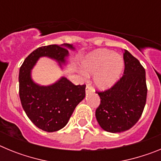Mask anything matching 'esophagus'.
I'll return each instance as SVG.
<instances>
[{"label": "esophagus", "instance_id": "34e87169", "mask_svg": "<svg viewBox=\"0 0 161 161\" xmlns=\"http://www.w3.org/2000/svg\"><path fill=\"white\" fill-rule=\"evenodd\" d=\"M91 91H92V88L90 87V85H86V88H85V92H86V93H90Z\"/></svg>", "mask_w": 161, "mask_h": 161}]
</instances>
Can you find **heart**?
Wrapping results in <instances>:
<instances>
[{
    "label": "heart",
    "mask_w": 161,
    "mask_h": 161,
    "mask_svg": "<svg viewBox=\"0 0 161 161\" xmlns=\"http://www.w3.org/2000/svg\"><path fill=\"white\" fill-rule=\"evenodd\" d=\"M82 66L86 73L95 75V86L100 90H106L119 79L124 68V60L110 50L98 49L85 57Z\"/></svg>",
    "instance_id": "heart-1"
}]
</instances>
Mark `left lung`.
<instances>
[{
	"mask_svg": "<svg viewBox=\"0 0 161 161\" xmlns=\"http://www.w3.org/2000/svg\"><path fill=\"white\" fill-rule=\"evenodd\" d=\"M123 76L110 89L97 92L101 103L96 119L104 130L120 133L131 128L141 117L147 99L145 69L126 50Z\"/></svg>",
	"mask_w": 161,
	"mask_h": 161,
	"instance_id": "obj_1",
	"label": "left lung"
}]
</instances>
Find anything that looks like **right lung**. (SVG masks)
Instances as JSON below:
<instances>
[{
  "instance_id": "1",
  "label": "right lung",
  "mask_w": 161,
  "mask_h": 161,
  "mask_svg": "<svg viewBox=\"0 0 161 161\" xmlns=\"http://www.w3.org/2000/svg\"><path fill=\"white\" fill-rule=\"evenodd\" d=\"M68 43L37 48L25 58L19 71V97L24 111L37 127L47 132L57 131L66 126L74 109L85 97V85H75L66 77L48 86L35 83L31 70L42 56L52 58L60 65L66 63Z\"/></svg>"
}]
</instances>
